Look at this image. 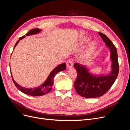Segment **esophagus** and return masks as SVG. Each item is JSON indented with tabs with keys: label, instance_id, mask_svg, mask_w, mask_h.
<instances>
[{
	"label": "esophagus",
	"instance_id": "obj_1",
	"mask_svg": "<svg viewBox=\"0 0 130 130\" xmlns=\"http://www.w3.org/2000/svg\"><path fill=\"white\" fill-rule=\"evenodd\" d=\"M73 62L72 60L70 59L67 61L66 66L67 68H71V67L73 66Z\"/></svg>",
	"mask_w": 130,
	"mask_h": 130
}]
</instances>
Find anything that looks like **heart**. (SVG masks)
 Returning a JSON list of instances; mask_svg holds the SVG:
<instances>
[{"mask_svg": "<svg viewBox=\"0 0 130 130\" xmlns=\"http://www.w3.org/2000/svg\"><path fill=\"white\" fill-rule=\"evenodd\" d=\"M90 39L89 37H84L82 39L81 43L86 44L88 43L90 41ZM97 47V43L96 42L92 41L90 42L86 51V55H90L92 54L94 52V50L96 49Z\"/></svg>", "mask_w": 130, "mask_h": 130, "instance_id": "b5f03b06", "label": "heart"}]
</instances>
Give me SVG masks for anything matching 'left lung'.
<instances>
[{
    "instance_id": "left-lung-1",
    "label": "left lung",
    "mask_w": 130,
    "mask_h": 130,
    "mask_svg": "<svg viewBox=\"0 0 130 130\" xmlns=\"http://www.w3.org/2000/svg\"><path fill=\"white\" fill-rule=\"evenodd\" d=\"M106 47L110 52L111 71L108 74H95L90 72L86 65L75 63L74 67L77 71V78L74 82L76 92L87 98L102 96L110 89L115 82L119 71L117 50L110 39L104 34L98 32Z\"/></svg>"
}]
</instances>
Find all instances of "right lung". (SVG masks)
<instances>
[{
	"label": "right lung",
	"instance_id": "add662e5",
	"mask_svg": "<svg viewBox=\"0 0 130 130\" xmlns=\"http://www.w3.org/2000/svg\"><path fill=\"white\" fill-rule=\"evenodd\" d=\"M41 31H42L41 30L39 29H33L28 32L26 34V36H29L31 35H37V34L40 33ZM25 37V36H23V37H21L19 39V40L16 42V44H15L14 49H15V47L17 46V44H18L19 41L21 40L22 39L24 38ZM66 65L65 63H63L60 65H58L57 67H56L51 72H50L46 81H45L42 84H41V85H40V86H38V87H36L34 88H26L21 86L18 83H17L15 81V80H14V78L13 77L12 73H11V75H12V80L15 84V86L20 90V91L25 94L30 95H32V96H40V95L46 94L51 91L52 87L54 84V77L58 72L62 71H64L66 70Z\"/></svg>",
	"mask_w": 130,
	"mask_h": 130
}]
</instances>
